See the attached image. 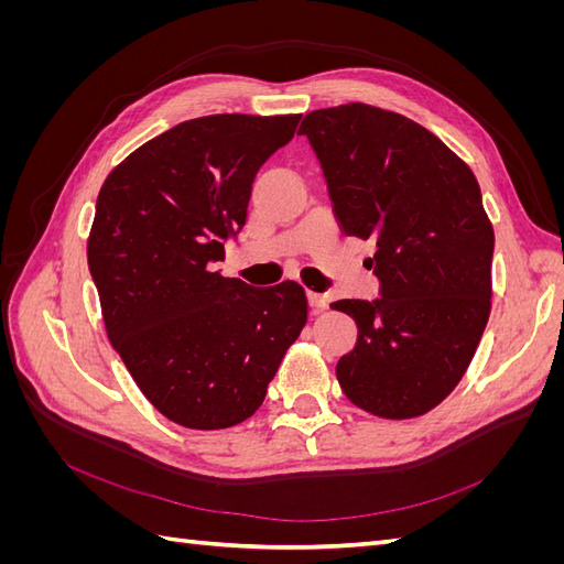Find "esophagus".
<instances>
[{"instance_id":"obj_1","label":"esophagus","mask_w":564,"mask_h":564,"mask_svg":"<svg viewBox=\"0 0 564 564\" xmlns=\"http://www.w3.org/2000/svg\"><path fill=\"white\" fill-rule=\"evenodd\" d=\"M308 303H311V308H313V313L317 315V313H322L324 308H327V299H324L322 294H315V292H308Z\"/></svg>"}]
</instances>
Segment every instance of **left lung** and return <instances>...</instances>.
<instances>
[{"label": "left lung", "instance_id": "8db88e82", "mask_svg": "<svg viewBox=\"0 0 564 564\" xmlns=\"http://www.w3.org/2000/svg\"><path fill=\"white\" fill-rule=\"evenodd\" d=\"M308 135L348 237L377 240L379 301H336L357 346L336 365L346 398L379 419L429 414L464 379L491 311L494 228L470 166L412 119L346 104Z\"/></svg>", "mask_w": 564, "mask_h": 564}]
</instances>
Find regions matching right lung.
Returning <instances> with one entry per match:
<instances>
[{"instance_id": "obj_1", "label": "right lung", "mask_w": 564, "mask_h": 564, "mask_svg": "<svg viewBox=\"0 0 564 564\" xmlns=\"http://www.w3.org/2000/svg\"><path fill=\"white\" fill-rule=\"evenodd\" d=\"M301 115H207L135 148L96 199L87 261L112 348L162 416L220 431L263 404L308 322L303 286H249L214 263L247 224L259 166Z\"/></svg>"}]
</instances>
